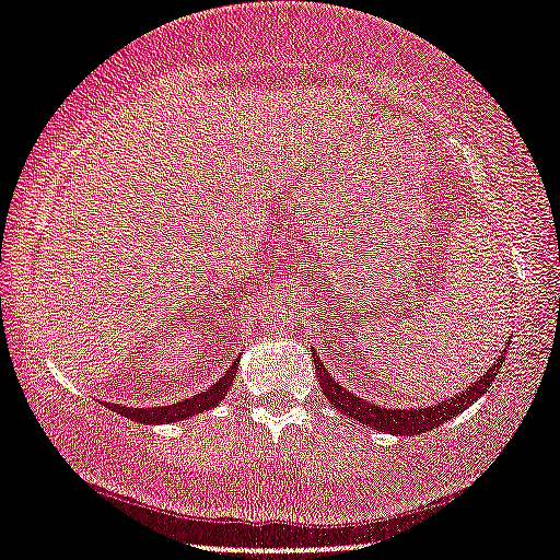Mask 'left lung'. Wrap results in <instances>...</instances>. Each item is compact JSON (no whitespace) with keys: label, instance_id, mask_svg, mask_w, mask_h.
<instances>
[{"label":"left lung","instance_id":"left-lung-1","mask_svg":"<svg viewBox=\"0 0 560 560\" xmlns=\"http://www.w3.org/2000/svg\"><path fill=\"white\" fill-rule=\"evenodd\" d=\"M505 361V351H501V357L495 359V363L491 369L486 371L483 376H478L471 386L464 388L458 396H451L446 401H441L436 406H429V408H384V406H376L366 401V398H359L353 396L351 392H346L343 386L336 384L331 378V374L324 369L322 359L314 353V366H316V376H318V386H322L324 396L328 401L334 404V408H339L343 416H349V419H357L359 423L369 425V429H376V431H386V433H394V436H413V433H423V431H431L433 425H441L454 419L460 411H466L468 406L474 401H478L488 388H491L493 378L499 376V369L503 366Z\"/></svg>","mask_w":560,"mask_h":560}]
</instances>
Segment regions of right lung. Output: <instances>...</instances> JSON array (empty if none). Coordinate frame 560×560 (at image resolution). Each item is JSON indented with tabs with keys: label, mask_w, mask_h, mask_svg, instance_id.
Here are the masks:
<instances>
[{
	"label": "right lung",
	"mask_w": 560,
	"mask_h": 560,
	"mask_svg": "<svg viewBox=\"0 0 560 560\" xmlns=\"http://www.w3.org/2000/svg\"><path fill=\"white\" fill-rule=\"evenodd\" d=\"M236 366H238V361H234L232 366H229L226 374L221 376L214 386H209L207 392H201V394L191 396V398H184V401H176V404H168V406H149V408H129V406H121V404H109V408H112V411L121 413L124 419H131V421H139V423L184 421L194 413H203L207 408H214V406L224 401L226 392L234 384Z\"/></svg>",
	"instance_id": "obj_1"
}]
</instances>
